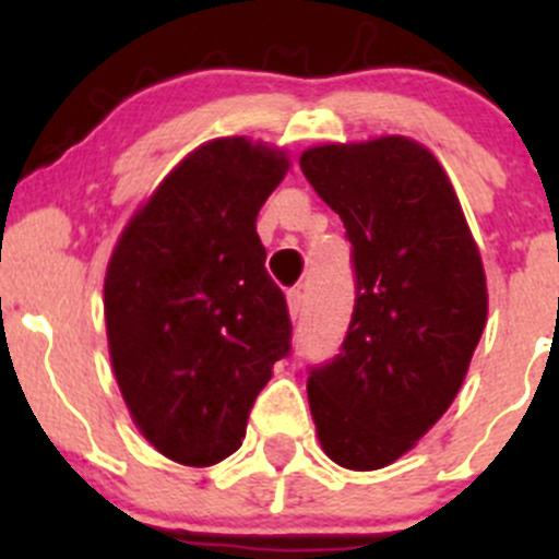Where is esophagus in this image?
Instances as JSON below:
<instances>
[{
  "label": "esophagus",
  "mask_w": 559,
  "mask_h": 559,
  "mask_svg": "<svg viewBox=\"0 0 559 559\" xmlns=\"http://www.w3.org/2000/svg\"><path fill=\"white\" fill-rule=\"evenodd\" d=\"M286 302H289V313L292 319H300L302 316V306H306V295H302L300 289H292L289 295H286Z\"/></svg>",
  "instance_id": "34e87169"
}]
</instances>
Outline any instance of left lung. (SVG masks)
<instances>
[{
	"label": "left lung",
	"mask_w": 559,
	"mask_h": 559,
	"mask_svg": "<svg viewBox=\"0 0 559 559\" xmlns=\"http://www.w3.org/2000/svg\"><path fill=\"white\" fill-rule=\"evenodd\" d=\"M352 243V324L311 368L308 403L332 462L376 471L447 414L487 324V275L447 173L416 140L316 145L300 156Z\"/></svg>",
	"instance_id": "left-lung-1"
}]
</instances>
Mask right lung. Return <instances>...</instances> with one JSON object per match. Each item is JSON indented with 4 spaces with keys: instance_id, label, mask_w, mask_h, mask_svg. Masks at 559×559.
Returning <instances> with one entry per match:
<instances>
[{
    "instance_id": "right-lung-1",
    "label": "right lung",
    "mask_w": 559,
    "mask_h": 559,
    "mask_svg": "<svg viewBox=\"0 0 559 559\" xmlns=\"http://www.w3.org/2000/svg\"><path fill=\"white\" fill-rule=\"evenodd\" d=\"M286 170L267 145L211 140L162 180L112 248V373L138 430L180 465L238 452L253 400L292 348L286 297L257 235L259 207Z\"/></svg>"
}]
</instances>
